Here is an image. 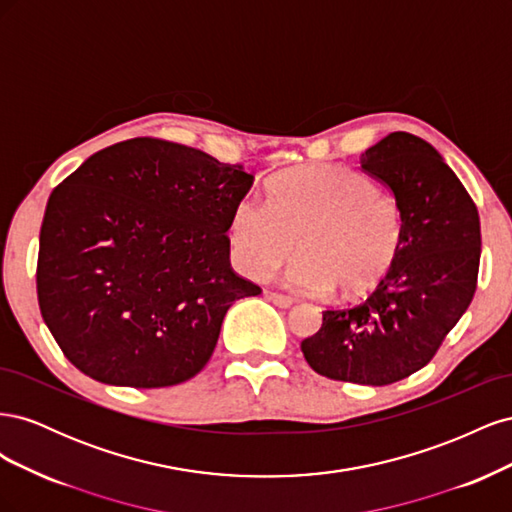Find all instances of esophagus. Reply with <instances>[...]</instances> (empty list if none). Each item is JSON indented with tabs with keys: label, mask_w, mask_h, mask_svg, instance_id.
I'll return each mask as SVG.
<instances>
[{
	"label": "esophagus",
	"mask_w": 512,
	"mask_h": 512,
	"mask_svg": "<svg viewBox=\"0 0 512 512\" xmlns=\"http://www.w3.org/2000/svg\"><path fill=\"white\" fill-rule=\"evenodd\" d=\"M267 297L271 303H275L277 307H284V309L294 303V299H290V297H286V294H280V292H269Z\"/></svg>",
	"instance_id": "esophagus-1"
}]
</instances>
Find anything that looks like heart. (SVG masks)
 <instances>
[{"label":"heart","mask_w":512,"mask_h":512,"mask_svg":"<svg viewBox=\"0 0 512 512\" xmlns=\"http://www.w3.org/2000/svg\"><path fill=\"white\" fill-rule=\"evenodd\" d=\"M235 265L254 280L280 269L299 292L354 299L374 290L391 271L404 243L397 200L359 170L316 164L286 170L269 183L267 200L247 194L228 220Z\"/></svg>","instance_id":"1"}]
</instances>
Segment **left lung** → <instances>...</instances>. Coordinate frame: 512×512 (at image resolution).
Instances as JSON below:
<instances>
[{"label":"left lung","instance_id":"1","mask_svg":"<svg viewBox=\"0 0 512 512\" xmlns=\"http://www.w3.org/2000/svg\"><path fill=\"white\" fill-rule=\"evenodd\" d=\"M404 213V243L391 271L359 305L322 312L301 342L320 376L367 386L404 380L425 367L466 314L476 292L480 220L440 153L423 138L391 132L361 153Z\"/></svg>","mask_w":512,"mask_h":512}]
</instances>
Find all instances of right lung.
<instances>
[{
    "label": "right lung",
    "instance_id": "obj_1",
    "mask_svg": "<svg viewBox=\"0 0 512 512\" xmlns=\"http://www.w3.org/2000/svg\"><path fill=\"white\" fill-rule=\"evenodd\" d=\"M254 175L160 138L87 158L46 203L38 303L66 359L104 384L160 389L211 359L228 307V220Z\"/></svg>",
    "mask_w": 512,
    "mask_h": 512
}]
</instances>
